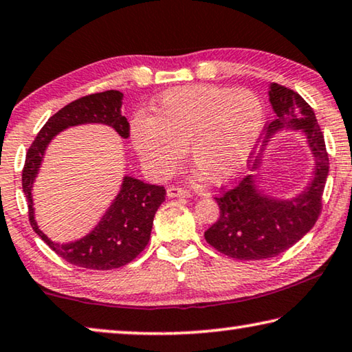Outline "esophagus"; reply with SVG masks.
I'll return each mask as SVG.
<instances>
[{
    "label": "esophagus",
    "instance_id": "esophagus-1",
    "mask_svg": "<svg viewBox=\"0 0 352 352\" xmlns=\"http://www.w3.org/2000/svg\"><path fill=\"white\" fill-rule=\"evenodd\" d=\"M167 196L169 197H191V192H189L185 188L170 186V188H167Z\"/></svg>",
    "mask_w": 352,
    "mask_h": 352
}]
</instances>
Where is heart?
<instances>
[{
  "mask_svg": "<svg viewBox=\"0 0 352 352\" xmlns=\"http://www.w3.org/2000/svg\"><path fill=\"white\" fill-rule=\"evenodd\" d=\"M263 128V104L254 92L200 85L163 94L153 117H135L131 141L155 174H170L186 146L200 174L221 183L244 169Z\"/></svg>",
  "mask_w": 352,
  "mask_h": 352,
  "instance_id": "1",
  "label": "heart"
}]
</instances>
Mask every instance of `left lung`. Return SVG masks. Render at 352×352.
<instances>
[{"label":"left lung","instance_id":"1","mask_svg":"<svg viewBox=\"0 0 352 352\" xmlns=\"http://www.w3.org/2000/svg\"><path fill=\"white\" fill-rule=\"evenodd\" d=\"M270 102L276 119L267 122V136L285 126L302 130L315 156V177L302 194L289 200L265 196L256 189L255 175L244 177L235 186L221 188V196L214 197L219 217L205 232V239L236 260H263L285 252L315 226L322 208L329 156L314 109L298 92L277 82L270 87ZM258 164L256 158L254 169Z\"/></svg>","mask_w":352,"mask_h":352}]
</instances>
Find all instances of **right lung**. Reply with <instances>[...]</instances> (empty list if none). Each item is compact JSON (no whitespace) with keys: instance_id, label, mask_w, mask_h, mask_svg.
I'll list each match as a JSON object with an SVG mask.
<instances>
[{"instance_id":"1","label":"right lung","mask_w":352,"mask_h":352,"mask_svg":"<svg viewBox=\"0 0 352 352\" xmlns=\"http://www.w3.org/2000/svg\"><path fill=\"white\" fill-rule=\"evenodd\" d=\"M122 97L119 91H104L81 97L65 104L52 116L37 133L28 148L21 186L28 200V217L34 232L60 258L86 270L108 271L130 263L148 244L153 217L166 199L164 186L148 185L133 177H125L120 192L106 211L98 226L75 243H53L34 221L31 188L41 167L48 142L59 131L81 124H104L113 126L122 138L130 136V124L120 114Z\"/></svg>"}]
</instances>
